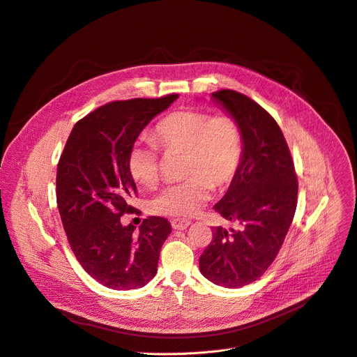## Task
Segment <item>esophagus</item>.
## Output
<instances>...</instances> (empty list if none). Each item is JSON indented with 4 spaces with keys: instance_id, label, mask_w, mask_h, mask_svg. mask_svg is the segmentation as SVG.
Returning a JSON list of instances; mask_svg holds the SVG:
<instances>
[{
    "instance_id": "esophagus-1",
    "label": "esophagus",
    "mask_w": 357,
    "mask_h": 357,
    "mask_svg": "<svg viewBox=\"0 0 357 357\" xmlns=\"http://www.w3.org/2000/svg\"><path fill=\"white\" fill-rule=\"evenodd\" d=\"M171 225L174 229H186L189 225H191V221H185V220H172Z\"/></svg>"
}]
</instances>
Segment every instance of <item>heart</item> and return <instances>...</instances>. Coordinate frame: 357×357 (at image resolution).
<instances>
[{"mask_svg": "<svg viewBox=\"0 0 357 357\" xmlns=\"http://www.w3.org/2000/svg\"><path fill=\"white\" fill-rule=\"evenodd\" d=\"M155 137L169 153H183L186 181L165 188L151 201L156 215L194 217L211 199L213 186L228 185L243 158L241 129L229 114L211 116L204 110H178L166 114L155 128ZM129 172L142 188L152 189L160 179V149L142 137L128 158Z\"/></svg>", "mask_w": 357, "mask_h": 357, "instance_id": "1", "label": "heart"}]
</instances>
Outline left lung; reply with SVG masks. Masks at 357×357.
<instances>
[{
  "instance_id": "8db88e82",
  "label": "left lung",
  "mask_w": 357,
  "mask_h": 357,
  "mask_svg": "<svg viewBox=\"0 0 357 357\" xmlns=\"http://www.w3.org/2000/svg\"><path fill=\"white\" fill-rule=\"evenodd\" d=\"M241 129L243 158L215 211L240 228H213L199 257L205 278L227 289L258 280L275 259L293 222L298 183L294 162L274 117L234 90L212 93Z\"/></svg>"
}]
</instances>
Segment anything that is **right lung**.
Here are the masks:
<instances>
[{
  "label": "right lung",
  "mask_w": 357,
  "mask_h": 357,
  "mask_svg": "<svg viewBox=\"0 0 357 357\" xmlns=\"http://www.w3.org/2000/svg\"><path fill=\"white\" fill-rule=\"evenodd\" d=\"M176 99L178 94H168L100 106L75 125L60 156L56 192L68 244L86 273L109 289L148 284L172 231L166 218L149 217L136 234L121 217L136 211L129 152L139 133Z\"/></svg>",
  "instance_id": "obj_1"
}]
</instances>
